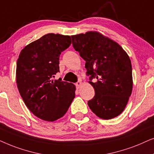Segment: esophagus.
<instances>
[{"label": "esophagus", "instance_id": "esophagus-1", "mask_svg": "<svg viewBox=\"0 0 154 154\" xmlns=\"http://www.w3.org/2000/svg\"><path fill=\"white\" fill-rule=\"evenodd\" d=\"M82 84V82H81V81H78V82H77V83H76V84H75L76 87H77V89H79V88L81 87Z\"/></svg>", "mask_w": 154, "mask_h": 154}]
</instances>
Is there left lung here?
Listing matches in <instances>:
<instances>
[{
	"mask_svg": "<svg viewBox=\"0 0 154 154\" xmlns=\"http://www.w3.org/2000/svg\"><path fill=\"white\" fill-rule=\"evenodd\" d=\"M72 46L86 61L85 68L95 96L88 106L98 118L109 120L120 115L132 91L131 60L115 41L98 32L71 36Z\"/></svg>",
	"mask_w": 154,
	"mask_h": 154,
	"instance_id": "obj_1",
	"label": "left lung"
}]
</instances>
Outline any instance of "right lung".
<instances>
[{
    "instance_id": "right-lung-1",
    "label": "right lung",
    "mask_w": 154,
    "mask_h": 154,
    "mask_svg": "<svg viewBox=\"0 0 154 154\" xmlns=\"http://www.w3.org/2000/svg\"><path fill=\"white\" fill-rule=\"evenodd\" d=\"M70 44V36L47 34L26 45L17 59L16 80L20 95L29 110L46 121L62 118L75 97V85L60 78L52 79L59 72L61 52Z\"/></svg>"
}]
</instances>
